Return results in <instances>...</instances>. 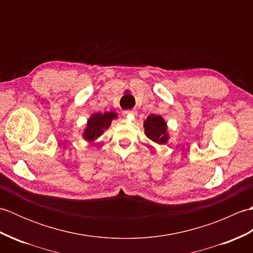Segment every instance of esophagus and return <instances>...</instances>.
Instances as JSON below:
<instances>
[{"label": "esophagus", "instance_id": "34e87169", "mask_svg": "<svg viewBox=\"0 0 253 253\" xmlns=\"http://www.w3.org/2000/svg\"><path fill=\"white\" fill-rule=\"evenodd\" d=\"M136 114H137V112L133 111V110H131V111H124V112H123V115L126 116V117H128V116H133V115H136Z\"/></svg>", "mask_w": 253, "mask_h": 253}]
</instances>
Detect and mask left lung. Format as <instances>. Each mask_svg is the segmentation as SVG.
Returning a JSON list of instances; mask_svg holds the SVG:
<instances>
[{
    "instance_id": "8db88e82",
    "label": "left lung",
    "mask_w": 253,
    "mask_h": 253,
    "mask_svg": "<svg viewBox=\"0 0 253 253\" xmlns=\"http://www.w3.org/2000/svg\"><path fill=\"white\" fill-rule=\"evenodd\" d=\"M143 128L146 136L155 143L165 144L169 140L168 123L161 115H149L143 122Z\"/></svg>"
}]
</instances>
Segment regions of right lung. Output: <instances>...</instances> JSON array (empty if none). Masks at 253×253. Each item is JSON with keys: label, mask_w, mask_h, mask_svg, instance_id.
<instances>
[{"label": "right lung", "mask_w": 253, "mask_h": 253, "mask_svg": "<svg viewBox=\"0 0 253 253\" xmlns=\"http://www.w3.org/2000/svg\"><path fill=\"white\" fill-rule=\"evenodd\" d=\"M117 117V113L115 112L94 113L88 118L83 131V138L87 142L94 141L111 126L112 121Z\"/></svg>", "instance_id": "right-lung-1"}]
</instances>
